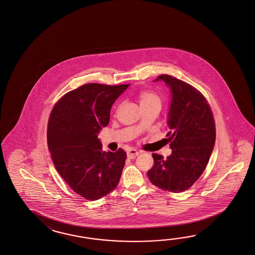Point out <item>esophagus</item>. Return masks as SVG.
Returning a JSON list of instances; mask_svg holds the SVG:
<instances>
[{
	"instance_id": "1",
	"label": "esophagus",
	"mask_w": 255,
	"mask_h": 255,
	"mask_svg": "<svg viewBox=\"0 0 255 255\" xmlns=\"http://www.w3.org/2000/svg\"><path fill=\"white\" fill-rule=\"evenodd\" d=\"M139 154V152H138L137 150H134V149H130L128 152V157L129 159H134L136 158V156H138Z\"/></svg>"
}]
</instances>
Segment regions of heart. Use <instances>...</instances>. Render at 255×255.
<instances>
[{
  "label": "heart",
  "instance_id": "heart-1",
  "mask_svg": "<svg viewBox=\"0 0 255 255\" xmlns=\"http://www.w3.org/2000/svg\"><path fill=\"white\" fill-rule=\"evenodd\" d=\"M138 99H139L140 105L151 104V103H158V104H161L160 97L156 94V93L152 92V91H149V90L142 91V92L139 94V96H138Z\"/></svg>",
  "mask_w": 255,
  "mask_h": 255
}]
</instances>
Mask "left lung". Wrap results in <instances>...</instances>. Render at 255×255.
<instances>
[{"label": "left lung", "mask_w": 255, "mask_h": 255, "mask_svg": "<svg viewBox=\"0 0 255 255\" xmlns=\"http://www.w3.org/2000/svg\"><path fill=\"white\" fill-rule=\"evenodd\" d=\"M159 80L172 93L167 134L172 153L167 159L153 153V166L147 175L158 188L180 193L189 189L207 167L216 138L215 122L210 104L197 88L167 74L154 81Z\"/></svg>", "instance_id": "obj_1"}]
</instances>
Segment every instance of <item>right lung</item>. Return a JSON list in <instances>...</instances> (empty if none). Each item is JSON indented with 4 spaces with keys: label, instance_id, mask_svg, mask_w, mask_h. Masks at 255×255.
<instances>
[{
    "label": "right lung",
    "instance_id": "add662e5",
    "mask_svg": "<svg viewBox=\"0 0 255 255\" xmlns=\"http://www.w3.org/2000/svg\"><path fill=\"white\" fill-rule=\"evenodd\" d=\"M128 85H83L54 105L47 125L52 160L67 184L81 197L98 200L121 178L127 153L103 152L98 134L109 124L110 111Z\"/></svg>",
    "mask_w": 255,
    "mask_h": 255
}]
</instances>
